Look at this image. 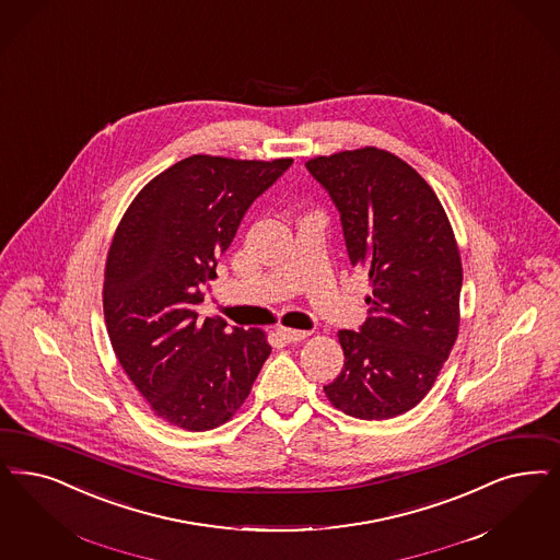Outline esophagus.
Segmentation results:
<instances>
[{
  "instance_id": "esophagus-1",
  "label": "esophagus",
  "mask_w": 560,
  "mask_h": 560,
  "mask_svg": "<svg viewBox=\"0 0 560 560\" xmlns=\"http://www.w3.org/2000/svg\"><path fill=\"white\" fill-rule=\"evenodd\" d=\"M277 335L285 341V343H295V341H302V339H306L310 332L308 330H295V328H277Z\"/></svg>"
}]
</instances>
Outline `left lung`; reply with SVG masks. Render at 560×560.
<instances>
[{
	"label": "left lung",
	"instance_id": "8db88e82",
	"mask_svg": "<svg viewBox=\"0 0 560 560\" xmlns=\"http://www.w3.org/2000/svg\"><path fill=\"white\" fill-rule=\"evenodd\" d=\"M312 177L341 214L353 267L368 272L366 323L339 330L341 374L328 401L360 420L418 406L459 332L462 256L441 200L397 154L376 147L314 156Z\"/></svg>",
	"mask_w": 560,
	"mask_h": 560
}]
</instances>
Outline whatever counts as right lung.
<instances>
[{"mask_svg":"<svg viewBox=\"0 0 560 560\" xmlns=\"http://www.w3.org/2000/svg\"><path fill=\"white\" fill-rule=\"evenodd\" d=\"M291 163L192 154L153 177L117 225L105 325L124 372L170 424L202 432L232 420L269 358L260 328L230 330L196 306L252 202Z\"/></svg>","mask_w":560,"mask_h":560,"instance_id":"obj_1","label":"right lung"}]
</instances>
